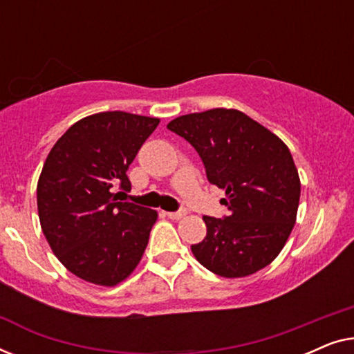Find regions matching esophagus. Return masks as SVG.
Masks as SVG:
<instances>
[{"mask_svg":"<svg viewBox=\"0 0 354 354\" xmlns=\"http://www.w3.org/2000/svg\"><path fill=\"white\" fill-rule=\"evenodd\" d=\"M187 212L185 211H176V212H166V216L169 217V219H174V221H178L182 219L183 216H185Z\"/></svg>","mask_w":354,"mask_h":354,"instance_id":"34e87169","label":"esophagus"}]
</instances>
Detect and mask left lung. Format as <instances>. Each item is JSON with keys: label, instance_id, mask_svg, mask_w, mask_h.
Instances as JSON below:
<instances>
[{"label": "left lung", "instance_id": "8db88e82", "mask_svg": "<svg viewBox=\"0 0 354 354\" xmlns=\"http://www.w3.org/2000/svg\"><path fill=\"white\" fill-rule=\"evenodd\" d=\"M167 129L196 149L207 180L225 190L229 216H203L206 236L192 245L198 263L227 279L269 266L292 234L301 193L287 145L236 109L185 114Z\"/></svg>", "mask_w": 354, "mask_h": 354}]
</instances>
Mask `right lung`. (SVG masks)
Returning <instances> with one entry per match:
<instances>
[{
  "label": "right lung",
  "mask_w": 354,
  "mask_h": 354,
  "mask_svg": "<svg viewBox=\"0 0 354 354\" xmlns=\"http://www.w3.org/2000/svg\"><path fill=\"white\" fill-rule=\"evenodd\" d=\"M158 118L124 111L80 119L55 143L37 185L41 230L62 266L85 282L114 287L137 268L158 212L118 201L127 169Z\"/></svg>",
  "instance_id": "right-lung-1"
}]
</instances>
